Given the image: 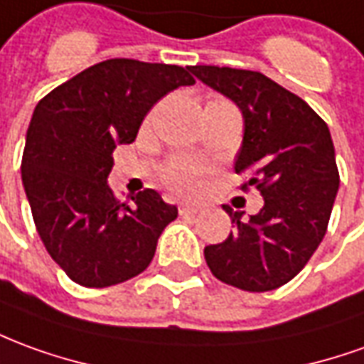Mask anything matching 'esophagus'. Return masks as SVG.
Listing matches in <instances>:
<instances>
[{
	"label": "esophagus",
	"mask_w": 364,
	"mask_h": 364,
	"mask_svg": "<svg viewBox=\"0 0 364 364\" xmlns=\"http://www.w3.org/2000/svg\"><path fill=\"white\" fill-rule=\"evenodd\" d=\"M203 207L200 205H193V203H183L179 205V215L181 217H193V215H199Z\"/></svg>",
	"instance_id": "34e87169"
}]
</instances>
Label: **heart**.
<instances>
[{
  "instance_id": "b5f03b06",
  "label": "heart",
  "mask_w": 364,
  "mask_h": 364,
  "mask_svg": "<svg viewBox=\"0 0 364 364\" xmlns=\"http://www.w3.org/2000/svg\"><path fill=\"white\" fill-rule=\"evenodd\" d=\"M205 173H207V165L199 159L177 157V159L165 165L164 181L175 193L189 195V193L199 191Z\"/></svg>"
}]
</instances>
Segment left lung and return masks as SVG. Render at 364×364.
Segmentation results:
<instances>
[{
	"label": "left lung",
	"instance_id": "obj_1",
	"mask_svg": "<svg viewBox=\"0 0 364 364\" xmlns=\"http://www.w3.org/2000/svg\"><path fill=\"white\" fill-rule=\"evenodd\" d=\"M191 73L225 94L244 118L235 171L242 191L264 197L258 215L223 207L235 223L205 248L213 276L244 291H270L296 278L323 240L339 189L329 128L306 100L256 70L197 65Z\"/></svg>",
	"mask_w": 364,
	"mask_h": 364
}]
</instances>
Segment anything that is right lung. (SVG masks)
Listing matches in <instances>:
<instances>
[{"instance_id":"1","label":"right lung","mask_w":364,"mask_h":364,"mask_svg":"<svg viewBox=\"0 0 364 364\" xmlns=\"http://www.w3.org/2000/svg\"><path fill=\"white\" fill-rule=\"evenodd\" d=\"M195 85L187 68L110 58L50 90L33 112L21 179L33 220L50 258L85 288L138 276L177 207L154 189L134 205L108 187L118 144H132L165 94Z\"/></svg>"}]
</instances>
